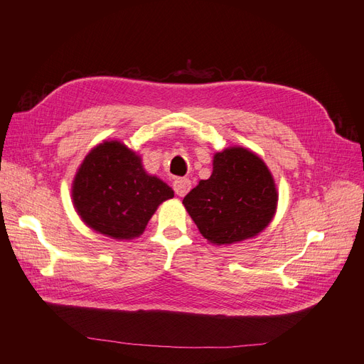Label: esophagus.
<instances>
[{
  "mask_svg": "<svg viewBox=\"0 0 364 364\" xmlns=\"http://www.w3.org/2000/svg\"><path fill=\"white\" fill-rule=\"evenodd\" d=\"M173 186H174L176 194H178L179 197H183V196H186V193L191 190V181L186 179V178H178L174 181Z\"/></svg>",
  "mask_w": 364,
  "mask_h": 364,
  "instance_id": "esophagus-1",
  "label": "esophagus"
}]
</instances>
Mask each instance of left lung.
I'll return each instance as SVG.
<instances>
[{
	"label": "left lung",
	"mask_w": 364,
	"mask_h": 364,
	"mask_svg": "<svg viewBox=\"0 0 364 364\" xmlns=\"http://www.w3.org/2000/svg\"><path fill=\"white\" fill-rule=\"evenodd\" d=\"M199 232L215 246L257 237L277 214L278 190L257 153L226 147L213 159V174L182 200Z\"/></svg>",
	"instance_id": "left-lung-1"
}]
</instances>
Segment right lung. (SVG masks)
Returning <instances> with one entry per match:
<instances>
[{
  "instance_id": "add662e5",
  "label": "right lung",
  "mask_w": 364,
  "mask_h": 364,
  "mask_svg": "<svg viewBox=\"0 0 364 364\" xmlns=\"http://www.w3.org/2000/svg\"><path fill=\"white\" fill-rule=\"evenodd\" d=\"M71 197L82 222L97 234L134 240L146 230L158 206L174 191L142 167L136 151L121 141H103L77 168Z\"/></svg>"
}]
</instances>
